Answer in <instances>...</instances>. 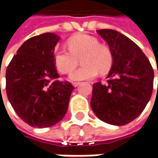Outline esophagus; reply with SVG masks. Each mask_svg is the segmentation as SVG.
I'll return each mask as SVG.
<instances>
[{
    "label": "esophagus",
    "instance_id": "34e87169",
    "mask_svg": "<svg viewBox=\"0 0 158 158\" xmlns=\"http://www.w3.org/2000/svg\"><path fill=\"white\" fill-rule=\"evenodd\" d=\"M72 84H73V85H74V86H75V87H76V86H78V85H79V84H80V82H73V83H72Z\"/></svg>",
    "mask_w": 158,
    "mask_h": 158
}]
</instances>
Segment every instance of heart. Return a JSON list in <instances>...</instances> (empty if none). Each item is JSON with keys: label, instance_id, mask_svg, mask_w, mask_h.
Instances as JSON below:
<instances>
[{"label": "heart", "instance_id": "obj_1", "mask_svg": "<svg viewBox=\"0 0 158 158\" xmlns=\"http://www.w3.org/2000/svg\"><path fill=\"white\" fill-rule=\"evenodd\" d=\"M69 50L56 48L53 60L57 69L62 74H68L73 69L81 59L83 65L70 73L73 81L91 79L100 73H106L112 68L113 54L112 49L99 40L87 34L76 35L68 40Z\"/></svg>", "mask_w": 158, "mask_h": 158}]
</instances>
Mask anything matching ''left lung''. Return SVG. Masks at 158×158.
<instances>
[{"instance_id":"8db88e82","label":"left lung","mask_w":158,"mask_h":158,"mask_svg":"<svg viewBox=\"0 0 158 158\" xmlns=\"http://www.w3.org/2000/svg\"><path fill=\"white\" fill-rule=\"evenodd\" d=\"M98 33L112 49L113 62L107 82L93 84L91 109L108 124H128L142 113L150 99L153 68L141 48L125 35L108 29L98 30Z\"/></svg>"}]
</instances>
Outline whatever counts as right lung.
<instances>
[{"mask_svg": "<svg viewBox=\"0 0 158 158\" xmlns=\"http://www.w3.org/2000/svg\"><path fill=\"white\" fill-rule=\"evenodd\" d=\"M60 38L46 32L27 40L6 70V92L15 113L34 127L57 124L68 111L74 86L60 77L53 60Z\"/></svg>", "mask_w": 158, "mask_h": 158, "instance_id": "add662e5", "label": "right lung"}]
</instances>
